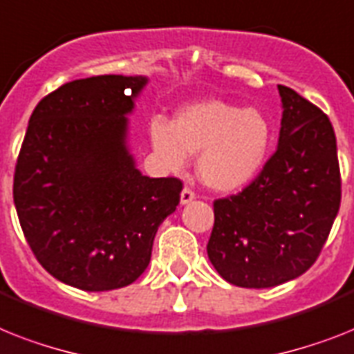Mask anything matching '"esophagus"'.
I'll list each match as a JSON object with an SVG mask.
<instances>
[{
	"mask_svg": "<svg viewBox=\"0 0 354 354\" xmlns=\"http://www.w3.org/2000/svg\"><path fill=\"white\" fill-rule=\"evenodd\" d=\"M192 200H194V192L185 187L182 191V194H180V203H182V205H187V203H191Z\"/></svg>",
	"mask_w": 354,
	"mask_h": 354,
	"instance_id": "34e87169",
	"label": "esophagus"
}]
</instances>
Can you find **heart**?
Listing matches in <instances>:
<instances>
[{"label":"heart","instance_id":"heart-1","mask_svg":"<svg viewBox=\"0 0 354 354\" xmlns=\"http://www.w3.org/2000/svg\"><path fill=\"white\" fill-rule=\"evenodd\" d=\"M154 154L167 171L185 169L198 154V176L209 189L232 192L245 187L266 165L272 132L258 109H240L222 100L191 103L172 123H149Z\"/></svg>","mask_w":354,"mask_h":354}]
</instances>
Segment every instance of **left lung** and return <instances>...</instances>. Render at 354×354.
Instances as JSON below:
<instances>
[{
  "label": "left lung",
  "mask_w": 354,
  "mask_h": 354,
  "mask_svg": "<svg viewBox=\"0 0 354 354\" xmlns=\"http://www.w3.org/2000/svg\"><path fill=\"white\" fill-rule=\"evenodd\" d=\"M277 152L240 194L214 202L207 254L220 277L249 289L295 280L315 263L340 209V169L329 118L278 85Z\"/></svg>",
  "instance_id": "8db88e82"
}]
</instances>
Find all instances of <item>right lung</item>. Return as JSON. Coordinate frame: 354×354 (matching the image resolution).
Returning a JSON list of instances; mask_svg holds the SVG:
<instances>
[{"mask_svg": "<svg viewBox=\"0 0 354 354\" xmlns=\"http://www.w3.org/2000/svg\"><path fill=\"white\" fill-rule=\"evenodd\" d=\"M147 76L74 80L28 120L14 174V205L28 245L56 280L88 292L142 277L158 227L182 182L149 178L129 147V116Z\"/></svg>", "mask_w": 354, "mask_h": 354, "instance_id": "add662e5", "label": "right lung"}]
</instances>
